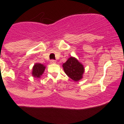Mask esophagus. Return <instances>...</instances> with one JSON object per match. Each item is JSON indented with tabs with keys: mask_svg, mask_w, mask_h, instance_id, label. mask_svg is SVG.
<instances>
[{
	"mask_svg": "<svg viewBox=\"0 0 124 124\" xmlns=\"http://www.w3.org/2000/svg\"><path fill=\"white\" fill-rule=\"evenodd\" d=\"M56 62V61H55V60H53V59L50 60V63H55Z\"/></svg>",
	"mask_w": 124,
	"mask_h": 124,
	"instance_id": "esophagus-1",
	"label": "esophagus"
}]
</instances>
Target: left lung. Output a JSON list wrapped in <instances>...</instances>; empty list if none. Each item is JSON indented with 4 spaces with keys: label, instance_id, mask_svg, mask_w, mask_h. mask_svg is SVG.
<instances>
[{
    "label": "left lung",
    "instance_id": "1",
    "mask_svg": "<svg viewBox=\"0 0 124 124\" xmlns=\"http://www.w3.org/2000/svg\"><path fill=\"white\" fill-rule=\"evenodd\" d=\"M63 68L66 74L73 80L77 82L82 78L84 68L74 57H70L63 64Z\"/></svg>",
    "mask_w": 124,
    "mask_h": 124
}]
</instances>
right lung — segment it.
Wrapping results in <instances>:
<instances>
[{"instance_id": "1", "label": "right lung", "mask_w": 124, "mask_h": 124, "mask_svg": "<svg viewBox=\"0 0 124 124\" xmlns=\"http://www.w3.org/2000/svg\"><path fill=\"white\" fill-rule=\"evenodd\" d=\"M46 67L41 63H36L34 65L33 67V71H32V75L34 77H39L43 74Z\"/></svg>"}]
</instances>
